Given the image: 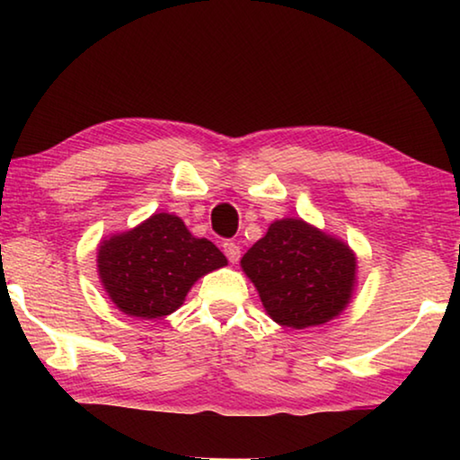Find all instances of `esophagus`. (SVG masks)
<instances>
[{
	"instance_id": "esophagus-1",
	"label": "esophagus",
	"mask_w": 460,
	"mask_h": 460,
	"mask_svg": "<svg viewBox=\"0 0 460 460\" xmlns=\"http://www.w3.org/2000/svg\"><path fill=\"white\" fill-rule=\"evenodd\" d=\"M224 253H226V257H228V260H230L232 263H236L238 257H241V247H238L236 243L226 241V243H224Z\"/></svg>"
}]
</instances>
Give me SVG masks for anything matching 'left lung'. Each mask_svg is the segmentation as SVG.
I'll return each instance as SVG.
<instances>
[{"mask_svg": "<svg viewBox=\"0 0 460 460\" xmlns=\"http://www.w3.org/2000/svg\"><path fill=\"white\" fill-rule=\"evenodd\" d=\"M241 268L268 316L297 331L337 318L358 285V257L349 244L301 217L270 224Z\"/></svg>", "mask_w": 460, "mask_h": 460, "instance_id": "obj_1", "label": "left lung"}]
</instances>
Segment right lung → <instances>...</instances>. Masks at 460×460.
Masks as SVG:
<instances>
[{
	"label": "right lung",
	"mask_w": 460,
	"mask_h": 460,
	"mask_svg": "<svg viewBox=\"0 0 460 460\" xmlns=\"http://www.w3.org/2000/svg\"><path fill=\"white\" fill-rule=\"evenodd\" d=\"M96 263L102 288L119 310L155 320L178 310L194 282L228 266V260L178 216L153 213L136 228L100 241Z\"/></svg>",
	"instance_id": "obj_1"
}]
</instances>
